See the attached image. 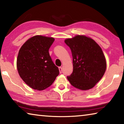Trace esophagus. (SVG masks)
Returning a JSON list of instances; mask_svg holds the SVG:
<instances>
[{
  "mask_svg": "<svg viewBox=\"0 0 124 124\" xmlns=\"http://www.w3.org/2000/svg\"><path fill=\"white\" fill-rule=\"evenodd\" d=\"M59 70H60V73H62V68L61 67H59Z\"/></svg>",
  "mask_w": 124,
  "mask_h": 124,
  "instance_id": "esophagus-1",
  "label": "esophagus"
}]
</instances>
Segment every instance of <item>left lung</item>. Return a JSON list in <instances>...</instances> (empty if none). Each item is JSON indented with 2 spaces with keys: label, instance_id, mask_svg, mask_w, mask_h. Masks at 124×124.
Wrapping results in <instances>:
<instances>
[{
  "label": "left lung",
  "instance_id": "1",
  "mask_svg": "<svg viewBox=\"0 0 124 124\" xmlns=\"http://www.w3.org/2000/svg\"><path fill=\"white\" fill-rule=\"evenodd\" d=\"M73 56V73L67 79L73 86L82 90L94 87L106 70V61L101 48L90 38L77 35L65 40Z\"/></svg>",
  "mask_w": 124,
  "mask_h": 124
}]
</instances>
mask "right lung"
Returning a JSON list of instances; mask_svg holds the SVG:
<instances>
[{
  "label": "right lung",
  "mask_w": 124,
  "mask_h": 124,
  "mask_svg": "<svg viewBox=\"0 0 124 124\" xmlns=\"http://www.w3.org/2000/svg\"><path fill=\"white\" fill-rule=\"evenodd\" d=\"M54 38L36 35L21 47L17 58L20 77L31 88L43 90L51 86L59 70L50 57L49 50Z\"/></svg>",
  "instance_id": "1"
}]
</instances>
